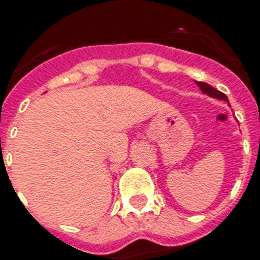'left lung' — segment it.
<instances>
[{
	"label": "left lung",
	"mask_w": 260,
	"mask_h": 260,
	"mask_svg": "<svg viewBox=\"0 0 260 260\" xmlns=\"http://www.w3.org/2000/svg\"><path fill=\"white\" fill-rule=\"evenodd\" d=\"M196 83H197V86L201 88V91H202L204 93H206V95H209L210 98H215V99H221V100H226V102H229L228 96H226L223 92L215 89L214 87H211L210 84H208V83H205V82H196Z\"/></svg>",
	"instance_id": "1"
}]
</instances>
